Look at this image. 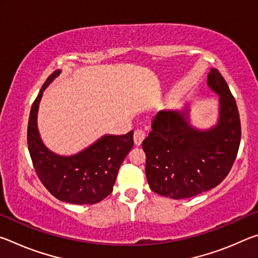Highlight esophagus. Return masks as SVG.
Here are the masks:
<instances>
[{
  "label": "esophagus",
  "mask_w": 258,
  "mask_h": 258,
  "mask_svg": "<svg viewBox=\"0 0 258 258\" xmlns=\"http://www.w3.org/2000/svg\"><path fill=\"white\" fill-rule=\"evenodd\" d=\"M145 138H146L145 131L139 130V128L134 131V143H135V146L141 145L143 140H145Z\"/></svg>",
  "instance_id": "obj_1"
}]
</instances>
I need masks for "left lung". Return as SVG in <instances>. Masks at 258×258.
I'll return each mask as SVG.
<instances>
[{
	"label": "left lung",
	"mask_w": 258,
	"mask_h": 258,
	"mask_svg": "<svg viewBox=\"0 0 258 258\" xmlns=\"http://www.w3.org/2000/svg\"><path fill=\"white\" fill-rule=\"evenodd\" d=\"M207 84L220 95V117L214 127L200 131L180 111H159L143 140L146 175L151 190L172 199L195 197L217 186L237 157L241 124L237 103L224 77L211 69Z\"/></svg>",
	"instance_id": "1"
}]
</instances>
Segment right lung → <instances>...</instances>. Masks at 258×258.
<instances>
[{
	"mask_svg": "<svg viewBox=\"0 0 258 258\" xmlns=\"http://www.w3.org/2000/svg\"><path fill=\"white\" fill-rule=\"evenodd\" d=\"M60 74L47 77L30 109L27 143L38 178L47 191L61 202L93 205L111 194L117 173L133 147V131L124 135H104L77 155H55L43 145L37 130V110L43 91Z\"/></svg>",
	"mask_w": 258,
	"mask_h": 258,
	"instance_id": "obj_1",
	"label": "right lung"
}]
</instances>
